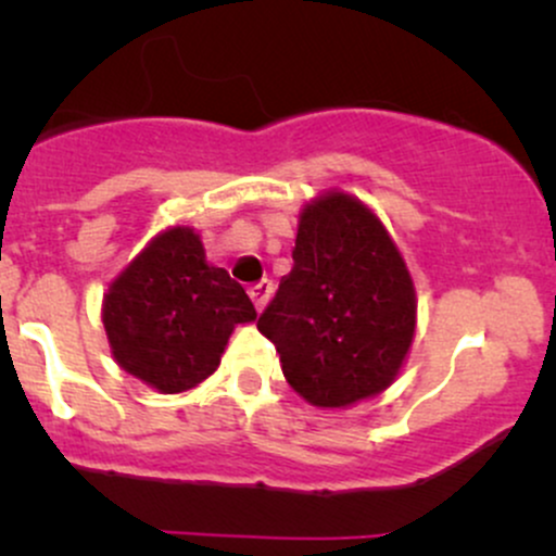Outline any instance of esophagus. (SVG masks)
Masks as SVG:
<instances>
[{"mask_svg": "<svg viewBox=\"0 0 556 556\" xmlns=\"http://www.w3.org/2000/svg\"><path fill=\"white\" fill-rule=\"evenodd\" d=\"M271 292H274V285L269 282V279H264V282L253 285V287H251V290H248V295H251V300H253V305H256V308H258V311H264V308H266V303H269Z\"/></svg>", "mask_w": 556, "mask_h": 556, "instance_id": "1", "label": "esophagus"}]
</instances>
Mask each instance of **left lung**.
<instances>
[{
	"instance_id": "left-lung-1",
	"label": "left lung",
	"mask_w": 556,
	"mask_h": 556,
	"mask_svg": "<svg viewBox=\"0 0 556 556\" xmlns=\"http://www.w3.org/2000/svg\"><path fill=\"white\" fill-rule=\"evenodd\" d=\"M292 271L258 316L282 374L321 410L374 397L397 379L416 337V287L387 227L358 198L305 203Z\"/></svg>"
}]
</instances>
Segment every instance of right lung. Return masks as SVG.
I'll return each instance as SVG.
<instances>
[{"label":"right lung","mask_w":556,"mask_h":556,"mask_svg":"<svg viewBox=\"0 0 556 556\" xmlns=\"http://www.w3.org/2000/svg\"><path fill=\"white\" fill-rule=\"evenodd\" d=\"M106 340L123 371L162 394L188 392L219 368L229 334L256 321L245 290L206 261L190 227L159 232L104 292Z\"/></svg>","instance_id":"obj_1"}]
</instances>
